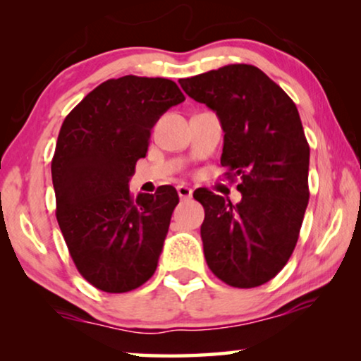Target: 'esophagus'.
Instances as JSON below:
<instances>
[{
	"instance_id": "obj_1",
	"label": "esophagus",
	"mask_w": 361,
	"mask_h": 361,
	"mask_svg": "<svg viewBox=\"0 0 361 361\" xmlns=\"http://www.w3.org/2000/svg\"><path fill=\"white\" fill-rule=\"evenodd\" d=\"M177 194H179L180 200H189L192 197V189L187 185H177Z\"/></svg>"
}]
</instances>
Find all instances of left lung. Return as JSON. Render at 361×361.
I'll return each mask as SVG.
<instances>
[{
	"instance_id": "obj_1",
	"label": "left lung",
	"mask_w": 361,
	"mask_h": 361,
	"mask_svg": "<svg viewBox=\"0 0 361 361\" xmlns=\"http://www.w3.org/2000/svg\"><path fill=\"white\" fill-rule=\"evenodd\" d=\"M182 90L220 118V164L240 177L238 204L210 190L200 226L207 264L233 288H256L284 268L309 204V145L294 102L263 71L231 63L190 78Z\"/></svg>"
}]
</instances>
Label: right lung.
<instances>
[{
  "label": "right lung",
  "mask_w": 361,
  "mask_h": 361,
  "mask_svg": "<svg viewBox=\"0 0 361 361\" xmlns=\"http://www.w3.org/2000/svg\"><path fill=\"white\" fill-rule=\"evenodd\" d=\"M185 100L169 78L103 82L68 113L52 159L57 221L78 273L105 293L154 274L179 195L172 185L131 195L136 161L157 120Z\"/></svg>",
  "instance_id": "obj_1"
}]
</instances>
